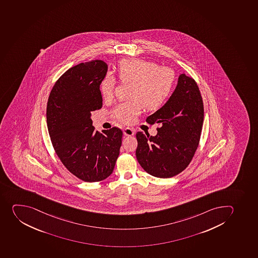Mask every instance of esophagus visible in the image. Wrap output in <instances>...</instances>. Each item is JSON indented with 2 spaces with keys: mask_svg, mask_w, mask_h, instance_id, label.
<instances>
[{
  "mask_svg": "<svg viewBox=\"0 0 258 258\" xmlns=\"http://www.w3.org/2000/svg\"><path fill=\"white\" fill-rule=\"evenodd\" d=\"M123 135H126V136H132V135H135V130L127 127V128H123Z\"/></svg>",
  "mask_w": 258,
  "mask_h": 258,
  "instance_id": "esophagus-1",
  "label": "esophagus"
}]
</instances>
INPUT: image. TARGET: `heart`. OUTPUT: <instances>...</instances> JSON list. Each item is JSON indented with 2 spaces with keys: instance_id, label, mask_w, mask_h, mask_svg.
Returning <instances> with one entry per match:
<instances>
[{
  "instance_id": "obj_1",
  "label": "heart",
  "mask_w": 258,
  "mask_h": 258,
  "mask_svg": "<svg viewBox=\"0 0 258 258\" xmlns=\"http://www.w3.org/2000/svg\"><path fill=\"white\" fill-rule=\"evenodd\" d=\"M118 76L121 81L132 83L130 92L132 99L121 102L112 111L114 118L122 123H132L141 110L140 101L147 109H159L170 95L174 84V74L170 69L137 58L121 60ZM115 81L111 76H104L100 83L103 97H111Z\"/></svg>"
}]
</instances>
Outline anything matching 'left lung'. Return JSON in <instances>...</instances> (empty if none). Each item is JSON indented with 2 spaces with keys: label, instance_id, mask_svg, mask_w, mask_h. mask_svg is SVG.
<instances>
[{
  "label": "left lung",
  "instance_id": "left-lung-1",
  "mask_svg": "<svg viewBox=\"0 0 258 258\" xmlns=\"http://www.w3.org/2000/svg\"><path fill=\"white\" fill-rule=\"evenodd\" d=\"M204 104L199 86L185 74L168 101L146 121L159 123L155 136L138 132L136 158L147 173L161 178L187 168L199 146L204 123Z\"/></svg>",
  "mask_w": 258,
  "mask_h": 258
}]
</instances>
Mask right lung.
<instances>
[{"label":"right lung","mask_w":258,"mask_h":258,"mask_svg":"<svg viewBox=\"0 0 258 258\" xmlns=\"http://www.w3.org/2000/svg\"><path fill=\"white\" fill-rule=\"evenodd\" d=\"M108 66L103 60L77 64L54 84L46 109L50 140L62 163L85 182H99L114 170L123 133L119 128L99 134L92 125L91 112L102 108L99 85Z\"/></svg>","instance_id":"obj_1"}]
</instances>
